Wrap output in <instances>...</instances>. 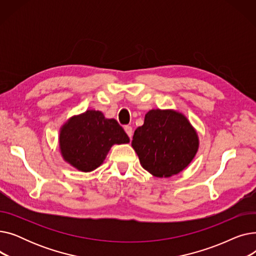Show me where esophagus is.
<instances>
[{"mask_svg":"<svg viewBox=\"0 0 256 256\" xmlns=\"http://www.w3.org/2000/svg\"><path fill=\"white\" fill-rule=\"evenodd\" d=\"M124 130H126V132L128 134V136L130 138L132 137V126H124Z\"/></svg>","mask_w":256,"mask_h":256,"instance_id":"obj_1","label":"esophagus"}]
</instances>
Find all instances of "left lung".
Segmentation results:
<instances>
[{"label": "left lung", "instance_id": "obj_1", "mask_svg": "<svg viewBox=\"0 0 256 256\" xmlns=\"http://www.w3.org/2000/svg\"><path fill=\"white\" fill-rule=\"evenodd\" d=\"M132 146L142 167L162 178L180 173L196 154L197 134L188 119L174 111L152 110L134 132Z\"/></svg>", "mask_w": 256, "mask_h": 256}]
</instances>
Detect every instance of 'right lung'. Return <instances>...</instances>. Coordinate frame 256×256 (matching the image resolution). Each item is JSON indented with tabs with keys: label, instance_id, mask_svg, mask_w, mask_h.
<instances>
[{
	"label": "right lung",
	"instance_id": "obj_1",
	"mask_svg": "<svg viewBox=\"0 0 256 256\" xmlns=\"http://www.w3.org/2000/svg\"><path fill=\"white\" fill-rule=\"evenodd\" d=\"M59 139L64 160L84 172L100 166L113 144L130 142L115 119H106L102 112L93 110L72 118Z\"/></svg>",
	"mask_w": 256,
	"mask_h": 256
}]
</instances>
